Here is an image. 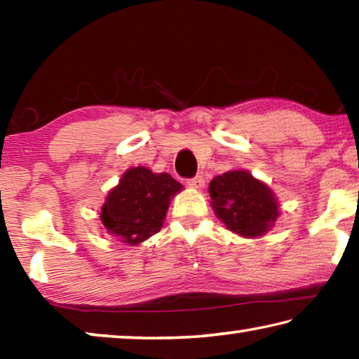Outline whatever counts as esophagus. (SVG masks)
<instances>
[{
	"label": "esophagus",
	"mask_w": 359,
	"mask_h": 359,
	"mask_svg": "<svg viewBox=\"0 0 359 359\" xmlns=\"http://www.w3.org/2000/svg\"><path fill=\"white\" fill-rule=\"evenodd\" d=\"M188 185L190 187H193V188H203L204 187V179H203V175H194V177H191V179H188Z\"/></svg>",
	"instance_id": "obj_1"
}]
</instances>
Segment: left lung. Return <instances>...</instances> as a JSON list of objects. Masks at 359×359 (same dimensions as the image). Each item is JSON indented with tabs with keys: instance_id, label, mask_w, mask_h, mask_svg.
Instances as JSON below:
<instances>
[{
	"instance_id": "left-lung-1",
	"label": "left lung",
	"mask_w": 359,
	"mask_h": 359,
	"mask_svg": "<svg viewBox=\"0 0 359 359\" xmlns=\"http://www.w3.org/2000/svg\"><path fill=\"white\" fill-rule=\"evenodd\" d=\"M212 208L226 228L245 238L264 234L278 215L274 193L247 171H228L209 184Z\"/></svg>"
}]
</instances>
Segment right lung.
Returning <instances> with one entry per match:
<instances>
[{"mask_svg": "<svg viewBox=\"0 0 359 359\" xmlns=\"http://www.w3.org/2000/svg\"><path fill=\"white\" fill-rule=\"evenodd\" d=\"M182 185L171 175L154 174L147 168L128 169L107 194L101 222L109 234L136 245L163 226L168 205Z\"/></svg>", "mask_w": 359, "mask_h": 359, "instance_id": "1", "label": "right lung"}]
</instances>
